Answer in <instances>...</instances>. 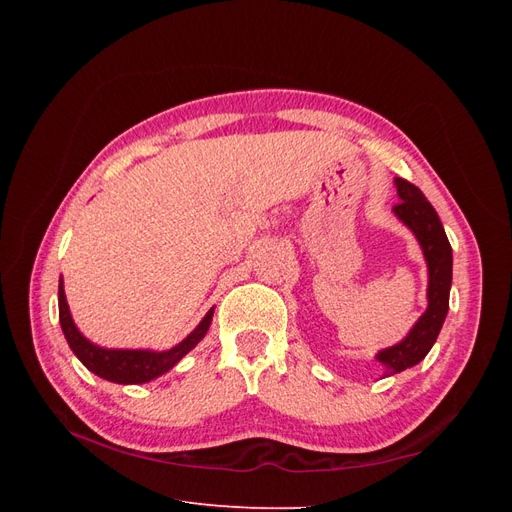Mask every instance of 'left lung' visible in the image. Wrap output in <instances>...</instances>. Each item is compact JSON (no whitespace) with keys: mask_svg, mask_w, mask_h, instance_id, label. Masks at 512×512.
<instances>
[{"mask_svg":"<svg viewBox=\"0 0 512 512\" xmlns=\"http://www.w3.org/2000/svg\"><path fill=\"white\" fill-rule=\"evenodd\" d=\"M395 185L401 200L393 207V211L414 232L427 260L429 305L427 312L418 318L404 342L378 352L376 359L386 367L389 376L421 363L431 346L436 344L448 312V294H451L453 282V250L436 209L431 207L425 194L414 183L397 177Z\"/></svg>","mask_w":512,"mask_h":512,"instance_id":"obj_1","label":"left lung"}]
</instances>
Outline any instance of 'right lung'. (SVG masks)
Returning a JSON list of instances; mask_svg holds the SVG:
<instances>
[{"mask_svg":"<svg viewBox=\"0 0 512 512\" xmlns=\"http://www.w3.org/2000/svg\"><path fill=\"white\" fill-rule=\"evenodd\" d=\"M59 322H61V331H64L68 344L72 352L79 356V361L89 369L94 371L96 376L108 380V382H117V384H143L153 378H158L166 374L168 369H173L185 354H188L200 339L205 337L209 331V324L213 318V307L207 312V316L200 320L198 327L183 339L181 344L175 348H170L166 352H151V350H106L100 346H94L81 335V331L76 329V324L70 316V309L66 303V294H64V284L59 280Z\"/></svg>","mask_w":512,"mask_h":512,"instance_id":"right-lung-1","label":"right lung"}]
</instances>
